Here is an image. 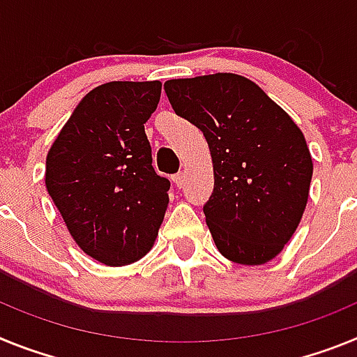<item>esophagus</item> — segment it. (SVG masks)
<instances>
[{
	"mask_svg": "<svg viewBox=\"0 0 357 357\" xmlns=\"http://www.w3.org/2000/svg\"><path fill=\"white\" fill-rule=\"evenodd\" d=\"M172 181L176 183V187L181 188L183 183H185V172H178L176 176H172Z\"/></svg>",
	"mask_w": 357,
	"mask_h": 357,
	"instance_id": "obj_1",
	"label": "esophagus"
}]
</instances>
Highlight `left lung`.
Returning a JSON list of instances; mask_svg holds the SVG:
<instances>
[{
  "label": "left lung",
  "instance_id": "obj_1",
  "mask_svg": "<svg viewBox=\"0 0 357 357\" xmlns=\"http://www.w3.org/2000/svg\"><path fill=\"white\" fill-rule=\"evenodd\" d=\"M165 93L208 142L213 192L203 212L217 250L244 266L275 259L298 228L311 187L312 158L300 127L235 73L167 80Z\"/></svg>",
  "mask_w": 357,
  "mask_h": 357
}]
</instances>
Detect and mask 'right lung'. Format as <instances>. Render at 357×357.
<instances>
[{
  "mask_svg": "<svg viewBox=\"0 0 357 357\" xmlns=\"http://www.w3.org/2000/svg\"><path fill=\"white\" fill-rule=\"evenodd\" d=\"M160 95V80L91 89L46 156V188L68 231L105 266L147 255L169 206L170 181L154 172L144 127Z\"/></svg>",
  "mask_w": 357,
  "mask_h": 357,
  "instance_id": "1",
  "label": "right lung"
}]
</instances>
